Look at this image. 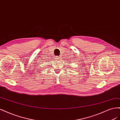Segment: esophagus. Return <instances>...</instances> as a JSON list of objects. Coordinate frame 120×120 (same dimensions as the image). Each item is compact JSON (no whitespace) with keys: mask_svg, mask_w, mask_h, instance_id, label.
<instances>
[{"mask_svg":"<svg viewBox=\"0 0 120 120\" xmlns=\"http://www.w3.org/2000/svg\"><path fill=\"white\" fill-rule=\"evenodd\" d=\"M60 57L59 56H56V57H55V59H56V60H59V59H60Z\"/></svg>","mask_w":120,"mask_h":120,"instance_id":"esophagus-1","label":"esophagus"}]
</instances>
